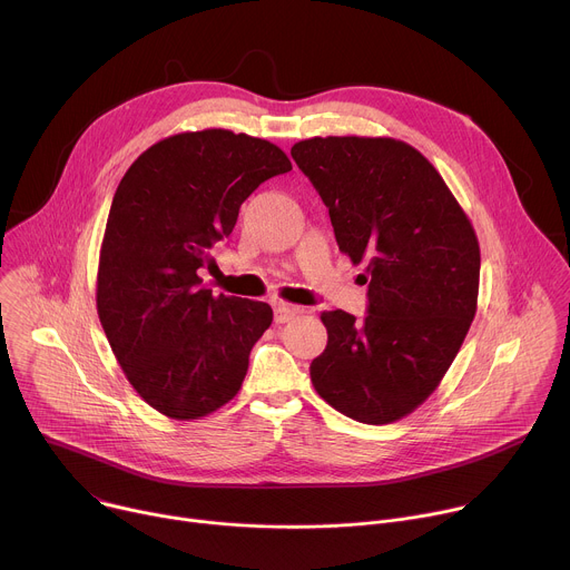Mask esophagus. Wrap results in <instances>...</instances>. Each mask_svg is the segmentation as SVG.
Instances as JSON below:
<instances>
[{
    "label": "esophagus",
    "mask_w": 570,
    "mask_h": 570,
    "mask_svg": "<svg viewBox=\"0 0 570 570\" xmlns=\"http://www.w3.org/2000/svg\"><path fill=\"white\" fill-rule=\"evenodd\" d=\"M296 314H298V307H294V305H287V303H276L274 305V323L276 325L289 323Z\"/></svg>",
    "instance_id": "esophagus-1"
}]
</instances>
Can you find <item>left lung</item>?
<instances>
[{
    "instance_id": "8db88e82",
    "label": "left lung",
    "mask_w": 570,
    "mask_h": 570,
    "mask_svg": "<svg viewBox=\"0 0 570 570\" xmlns=\"http://www.w3.org/2000/svg\"><path fill=\"white\" fill-rule=\"evenodd\" d=\"M338 249L367 261V316L323 312L327 347L309 365L341 414L392 423L421 405L454 361L476 312L479 243L439 171L392 138L330 136L292 147Z\"/></svg>"
}]
</instances>
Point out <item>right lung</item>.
I'll list each match as a JSON object with an SVG mask.
<instances>
[{"mask_svg": "<svg viewBox=\"0 0 570 570\" xmlns=\"http://www.w3.org/2000/svg\"><path fill=\"white\" fill-rule=\"evenodd\" d=\"M292 169L272 142L227 129L149 147L120 180L98 267V316L136 392L178 421L232 401L272 307L214 296L200 272L252 191Z\"/></svg>", "mask_w": 570, "mask_h": 570, "instance_id": "1", "label": "right lung"}]
</instances>
